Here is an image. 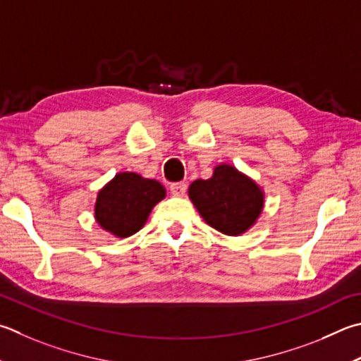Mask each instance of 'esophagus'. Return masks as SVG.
Masks as SVG:
<instances>
[{"label":"esophagus","instance_id":"esophagus-1","mask_svg":"<svg viewBox=\"0 0 361 361\" xmlns=\"http://www.w3.org/2000/svg\"><path fill=\"white\" fill-rule=\"evenodd\" d=\"M186 189H188V185L185 181L172 183V185H170V192H172V195H175V197H183V195L186 194Z\"/></svg>","mask_w":361,"mask_h":361}]
</instances>
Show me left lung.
Instances as JSON below:
<instances>
[{"mask_svg":"<svg viewBox=\"0 0 361 361\" xmlns=\"http://www.w3.org/2000/svg\"><path fill=\"white\" fill-rule=\"evenodd\" d=\"M189 197L207 224L226 235L251 227L264 207L259 186L232 166H218L208 180H195Z\"/></svg>","mask_w":361,"mask_h":361,"instance_id":"1","label":"left lung"}]
</instances>
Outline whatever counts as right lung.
Returning <instances> with one entry per match:
<instances>
[{
    "mask_svg": "<svg viewBox=\"0 0 361 361\" xmlns=\"http://www.w3.org/2000/svg\"><path fill=\"white\" fill-rule=\"evenodd\" d=\"M166 197V189L156 180L133 172L118 173L96 199L94 214L102 228L116 237L139 232L153 207Z\"/></svg>",
    "mask_w": 361,
    "mask_h": 361,
    "instance_id": "right-lung-1",
    "label": "right lung"
}]
</instances>
